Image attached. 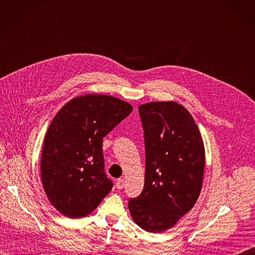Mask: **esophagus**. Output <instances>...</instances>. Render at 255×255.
<instances>
[{"label":"esophagus","instance_id":"1","mask_svg":"<svg viewBox=\"0 0 255 255\" xmlns=\"http://www.w3.org/2000/svg\"><path fill=\"white\" fill-rule=\"evenodd\" d=\"M124 185H125V181H124V179H123V178H120V179H118V180H117V182H116L117 189L121 190V189H123V188H124Z\"/></svg>","mask_w":255,"mask_h":255}]
</instances>
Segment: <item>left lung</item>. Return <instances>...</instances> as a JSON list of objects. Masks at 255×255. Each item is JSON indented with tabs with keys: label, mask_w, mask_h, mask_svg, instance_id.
<instances>
[{
	"label": "left lung",
	"mask_w": 255,
	"mask_h": 255,
	"mask_svg": "<svg viewBox=\"0 0 255 255\" xmlns=\"http://www.w3.org/2000/svg\"><path fill=\"white\" fill-rule=\"evenodd\" d=\"M138 112L144 133V186L128 207L137 226L161 233L172 228L199 198L204 143L192 115L175 101L148 103Z\"/></svg>",
	"instance_id": "8db88e82"
}]
</instances>
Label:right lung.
<instances>
[{
  "label": "right lung",
  "instance_id": "obj_1",
  "mask_svg": "<svg viewBox=\"0 0 255 255\" xmlns=\"http://www.w3.org/2000/svg\"><path fill=\"white\" fill-rule=\"evenodd\" d=\"M132 110L117 97L87 94L73 98L53 118L44 139L41 178L50 203L60 213L86 216L111 192L103 139Z\"/></svg>",
  "mask_w": 255,
  "mask_h": 255
}]
</instances>
